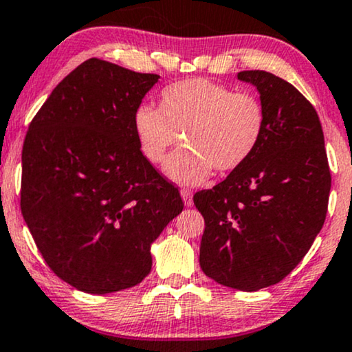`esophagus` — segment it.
<instances>
[{"instance_id": "1", "label": "esophagus", "mask_w": 352, "mask_h": 352, "mask_svg": "<svg viewBox=\"0 0 352 352\" xmlns=\"http://www.w3.org/2000/svg\"><path fill=\"white\" fill-rule=\"evenodd\" d=\"M180 195H182V199H184V204L187 205V207H192V205H193V193L190 192L188 188H182Z\"/></svg>"}]
</instances>
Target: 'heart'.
Instances as JSON below:
<instances>
[{
    "label": "heart",
    "mask_w": 352,
    "mask_h": 352,
    "mask_svg": "<svg viewBox=\"0 0 352 352\" xmlns=\"http://www.w3.org/2000/svg\"><path fill=\"white\" fill-rule=\"evenodd\" d=\"M140 151L152 164L165 165V172L179 184H201L212 173L235 170L243 165L265 132V111L256 96L213 80L195 78L180 80L162 91L160 107L142 104L134 114Z\"/></svg>",
    "instance_id": "heart-1"
}]
</instances>
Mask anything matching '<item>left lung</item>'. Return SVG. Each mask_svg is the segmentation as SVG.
Instances as JSON below:
<instances>
[{"instance_id":"1","label":"left lung","mask_w":352,"mask_h":352,"mask_svg":"<svg viewBox=\"0 0 352 352\" xmlns=\"http://www.w3.org/2000/svg\"><path fill=\"white\" fill-rule=\"evenodd\" d=\"M265 111L256 151L223 182L193 195L205 220L200 266L228 288L258 292L305 258L324 225L331 173L319 117L296 87L266 71H241Z\"/></svg>"}]
</instances>
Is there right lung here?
I'll return each mask as SVG.
<instances>
[{
    "instance_id": "obj_1",
    "label": "right lung",
    "mask_w": 352,
    "mask_h": 352,
    "mask_svg": "<svg viewBox=\"0 0 352 352\" xmlns=\"http://www.w3.org/2000/svg\"><path fill=\"white\" fill-rule=\"evenodd\" d=\"M159 78L91 58L28 129L23 218L47 266L84 293L139 285L151 273L152 243L184 210L135 135L137 107Z\"/></svg>"
}]
</instances>
